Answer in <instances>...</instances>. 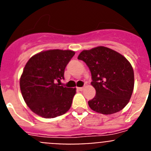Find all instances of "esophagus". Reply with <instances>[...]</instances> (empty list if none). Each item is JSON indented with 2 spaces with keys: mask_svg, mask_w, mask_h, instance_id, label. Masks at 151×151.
<instances>
[{
  "mask_svg": "<svg viewBox=\"0 0 151 151\" xmlns=\"http://www.w3.org/2000/svg\"><path fill=\"white\" fill-rule=\"evenodd\" d=\"M77 90L80 91H82L84 90V87H79V88H77Z\"/></svg>",
  "mask_w": 151,
  "mask_h": 151,
  "instance_id": "34e87169",
  "label": "esophagus"
}]
</instances>
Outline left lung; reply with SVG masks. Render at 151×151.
I'll return each instance as SVG.
<instances>
[{
    "mask_svg": "<svg viewBox=\"0 0 151 151\" xmlns=\"http://www.w3.org/2000/svg\"><path fill=\"white\" fill-rule=\"evenodd\" d=\"M88 66L96 94L88 101L91 110L108 115L120 111L134 88V71L122 54L105 47L83 50L78 57Z\"/></svg>",
    "mask_w": 151,
    "mask_h": 151,
    "instance_id": "8db88e82",
    "label": "left lung"
}]
</instances>
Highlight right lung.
Wrapping results in <instances>:
<instances>
[{
  "label": "right lung",
  "mask_w": 151,
  "mask_h": 151,
  "mask_svg": "<svg viewBox=\"0 0 151 151\" xmlns=\"http://www.w3.org/2000/svg\"><path fill=\"white\" fill-rule=\"evenodd\" d=\"M74 55L72 50H49L33 56L26 64L19 82L21 93L37 115L54 118L71 107L76 88L60 86L59 82Z\"/></svg>",
  "instance_id": "add662e5"
}]
</instances>
